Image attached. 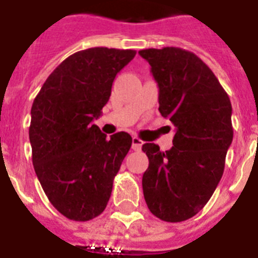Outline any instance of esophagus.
Returning <instances> with one entry per match:
<instances>
[{"mask_svg": "<svg viewBox=\"0 0 258 258\" xmlns=\"http://www.w3.org/2000/svg\"><path fill=\"white\" fill-rule=\"evenodd\" d=\"M142 145H143L142 139H139L138 137L133 138V149H134V150L139 151L141 149H142Z\"/></svg>", "mask_w": 258, "mask_h": 258, "instance_id": "obj_1", "label": "esophagus"}]
</instances>
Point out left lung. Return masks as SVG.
I'll list each match as a JSON object with an SVG mask.
<instances>
[{
  "instance_id": "obj_1",
  "label": "left lung",
  "mask_w": 258,
  "mask_h": 258,
  "mask_svg": "<svg viewBox=\"0 0 258 258\" xmlns=\"http://www.w3.org/2000/svg\"><path fill=\"white\" fill-rule=\"evenodd\" d=\"M139 54L160 88L161 115L176 125L170 150L161 151L155 143L142 146L149 158L143 196L161 221H186L207 204L221 181L233 142L231 103L211 69L194 52L164 47Z\"/></svg>"
}]
</instances>
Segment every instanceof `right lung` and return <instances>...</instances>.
Instances as JSON below:
<instances>
[{"label": "right lung", "mask_w": 258, "mask_h": 258, "mask_svg": "<svg viewBox=\"0 0 258 258\" xmlns=\"http://www.w3.org/2000/svg\"><path fill=\"white\" fill-rule=\"evenodd\" d=\"M135 54L107 47L74 52L33 100V168L50 203L70 221H90L105 210L113 178L131 147L130 134L107 138L92 121L108 103L116 74Z\"/></svg>", "instance_id": "1"}]
</instances>
